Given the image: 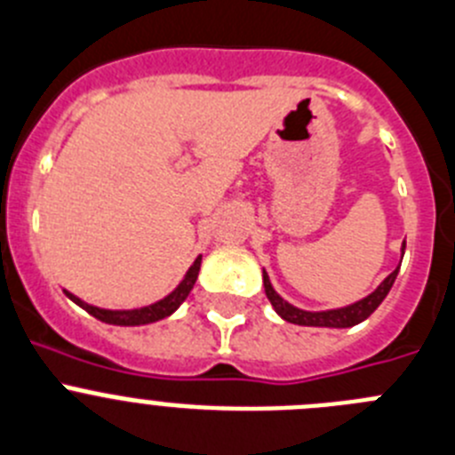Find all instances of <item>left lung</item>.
<instances>
[{
    "instance_id": "obj_1",
    "label": "left lung",
    "mask_w": 455,
    "mask_h": 455,
    "mask_svg": "<svg viewBox=\"0 0 455 455\" xmlns=\"http://www.w3.org/2000/svg\"><path fill=\"white\" fill-rule=\"evenodd\" d=\"M403 251H406V240L401 243V258H403ZM399 267L401 263L396 265L395 272H392L390 276L383 278L379 288H376L374 292L367 294V297L358 299V301H354V304H347V306H339V308H329V310H304L292 306L290 301H285V299L274 290L272 281H269V274L265 272V269H263V285L272 308L276 310L278 317H283L285 322H290V324L322 326V329H349V326L365 322V319L379 308L380 301L387 297L390 288L395 285V278L396 274H399Z\"/></svg>"
}]
</instances>
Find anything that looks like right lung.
<instances>
[{
  "label": "right lung",
  "mask_w": 455,
  "mask_h": 455,
  "mask_svg": "<svg viewBox=\"0 0 455 455\" xmlns=\"http://www.w3.org/2000/svg\"><path fill=\"white\" fill-rule=\"evenodd\" d=\"M199 267H202V256L195 258V263L188 267L186 276L181 278V283L177 288L172 290L170 294H165L163 299L154 301L149 306H140V308H129V310H113V308H100V306H92L84 299H79L76 294L68 292L63 290L65 297L72 299L76 306L90 313L92 317H97L100 322H106V324H116V326H142V324H151V322H158V319L170 317L172 313H177L179 306L183 304L190 294V290L195 288V281L199 276Z\"/></svg>",
  "instance_id": "1"
}]
</instances>
